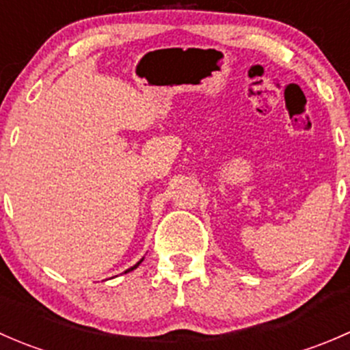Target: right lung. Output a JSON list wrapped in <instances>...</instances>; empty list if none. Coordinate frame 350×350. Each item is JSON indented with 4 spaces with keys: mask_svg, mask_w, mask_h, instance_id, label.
Returning a JSON list of instances; mask_svg holds the SVG:
<instances>
[{
    "mask_svg": "<svg viewBox=\"0 0 350 350\" xmlns=\"http://www.w3.org/2000/svg\"><path fill=\"white\" fill-rule=\"evenodd\" d=\"M142 260H144V257H142V259H140V260H139V262H137V264H135V266H132V267H130V269H126V271H125V273H130V271L137 269V267H139V266H140V262H142Z\"/></svg>",
    "mask_w": 350,
    "mask_h": 350,
    "instance_id": "add662e5",
    "label": "right lung"
}]
</instances>
